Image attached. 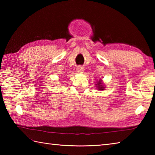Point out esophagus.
Segmentation results:
<instances>
[{
    "instance_id": "obj_1",
    "label": "esophagus",
    "mask_w": 155,
    "mask_h": 155,
    "mask_svg": "<svg viewBox=\"0 0 155 155\" xmlns=\"http://www.w3.org/2000/svg\"><path fill=\"white\" fill-rule=\"evenodd\" d=\"M77 71L78 72H83L84 71V68L81 66H78V67L77 68Z\"/></svg>"
}]
</instances>
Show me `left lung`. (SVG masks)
Instances as JSON below:
<instances>
[{
    "mask_svg": "<svg viewBox=\"0 0 155 155\" xmlns=\"http://www.w3.org/2000/svg\"><path fill=\"white\" fill-rule=\"evenodd\" d=\"M96 84V87L98 88V91H103L104 88H105L104 85V84L103 83V81H102L101 79L98 80L97 81V84Z\"/></svg>",
    "mask_w": 155,
    "mask_h": 155,
    "instance_id": "obj_1",
    "label": "left lung"
}]
</instances>
